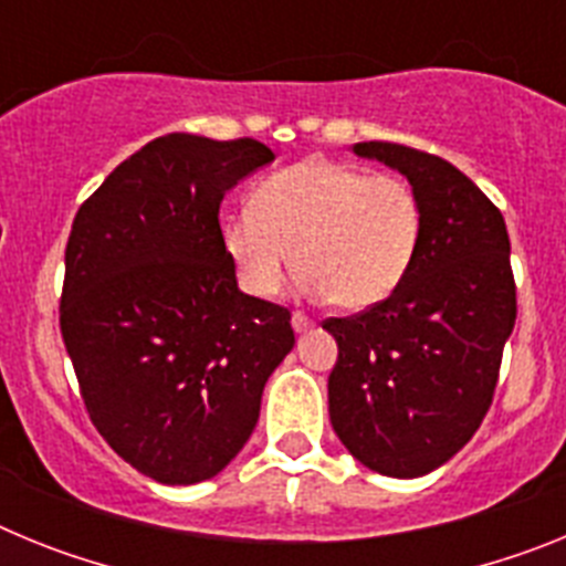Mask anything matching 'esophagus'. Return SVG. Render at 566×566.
I'll return each mask as SVG.
<instances>
[{
  "label": "esophagus",
  "mask_w": 566,
  "mask_h": 566,
  "mask_svg": "<svg viewBox=\"0 0 566 566\" xmlns=\"http://www.w3.org/2000/svg\"><path fill=\"white\" fill-rule=\"evenodd\" d=\"M292 328H294V332H297V334H306V332H312L314 323L306 317V314L294 312V314H292Z\"/></svg>",
  "instance_id": "esophagus-1"
}]
</instances>
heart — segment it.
Wrapping results in <instances>:
<instances>
[{
  "label": "heart",
  "mask_w": 566,
  "mask_h": 566,
  "mask_svg": "<svg viewBox=\"0 0 566 566\" xmlns=\"http://www.w3.org/2000/svg\"><path fill=\"white\" fill-rule=\"evenodd\" d=\"M419 234L422 207L411 184L328 158L272 172L254 187L249 212L221 223L249 294L274 297L297 263L303 289L343 308L382 303L411 269Z\"/></svg>",
  "instance_id": "heart-1"
}]
</instances>
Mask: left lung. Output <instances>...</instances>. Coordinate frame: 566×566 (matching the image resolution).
I'll return each mask as SVG.
<instances>
[{
    "label": "left lung",
    "instance_id": "1",
    "mask_svg": "<svg viewBox=\"0 0 566 566\" xmlns=\"http://www.w3.org/2000/svg\"><path fill=\"white\" fill-rule=\"evenodd\" d=\"M354 155L408 178L422 234L382 303L323 323L339 348L328 417L365 468L417 479L462 451L493 402L516 326L510 238L488 195L439 155L388 142L354 144Z\"/></svg>",
    "mask_w": 566,
    "mask_h": 566
}]
</instances>
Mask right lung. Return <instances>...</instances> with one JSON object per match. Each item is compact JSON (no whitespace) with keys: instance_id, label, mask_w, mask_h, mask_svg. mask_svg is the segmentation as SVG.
Masks as SVG:
<instances>
[{"instance_id":"obj_1","label":"right lung","mask_w":566,"mask_h":566,"mask_svg":"<svg viewBox=\"0 0 566 566\" xmlns=\"http://www.w3.org/2000/svg\"><path fill=\"white\" fill-rule=\"evenodd\" d=\"M272 161L254 138L161 135L70 229L59 323L82 399L109 448L155 482L218 476L292 352V314L240 292L218 221L223 195Z\"/></svg>"}]
</instances>
